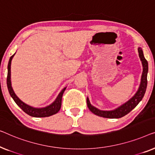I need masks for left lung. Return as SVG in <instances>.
<instances>
[{
  "label": "left lung",
  "mask_w": 155,
  "mask_h": 155,
  "mask_svg": "<svg viewBox=\"0 0 155 155\" xmlns=\"http://www.w3.org/2000/svg\"><path fill=\"white\" fill-rule=\"evenodd\" d=\"M138 53L139 57H140L141 62H142L143 71L142 77H141V82L140 87H139L138 91L135 94L134 97L131 99H130L128 102H126L125 104H122L116 110L112 111H102L97 109L95 107L91 105L88 98H87V105L89 110L92 112L93 114L97 115L99 117H104V118H110V119H118L121 117L125 116L128 114L130 111L136 107L138 105L139 102L142 100L143 97L145 95L146 88H147V76L148 72V63L147 61L145 60V57L143 55V52L140 48H138Z\"/></svg>",
  "instance_id": "1"
}]
</instances>
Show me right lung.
<instances>
[{
	"mask_svg": "<svg viewBox=\"0 0 155 155\" xmlns=\"http://www.w3.org/2000/svg\"><path fill=\"white\" fill-rule=\"evenodd\" d=\"M13 55L10 57L9 62H8V76H7V86L8 88V91H9L10 95H11L12 99L14 101L16 102V104L25 113L29 114V116L34 117H50L52 115L55 114L60 111L61 108V105H62V95L64 93L65 89L64 88L63 90L61 91L60 94L57 97L55 101L51 104V105L46 107L44 108H34L28 105V104L24 103L22 101L18 98V97L15 95L14 91L12 90V86H11V81H10V65H11V61L13 58Z\"/></svg>",
	"mask_w": 155,
	"mask_h": 155,
	"instance_id": "right-lung-1",
	"label": "right lung"
}]
</instances>
